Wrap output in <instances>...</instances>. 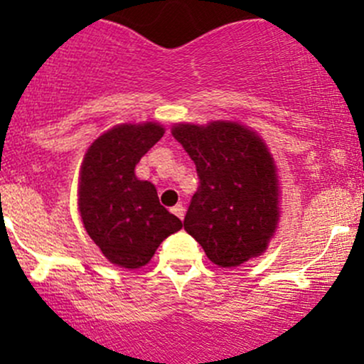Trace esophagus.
Wrapping results in <instances>:
<instances>
[{
  "instance_id": "34e87169",
  "label": "esophagus",
  "mask_w": 364,
  "mask_h": 364,
  "mask_svg": "<svg viewBox=\"0 0 364 364\" xmlns=\"http://www.w3.org/2000/svg\"><path fill=\"white\" fill-rule=\"evenodd\" d=\"M171 211L174 213V215L178 216V218H181V220L185 218V205H183V204H176L174 208L171 209Z\"/></svg>"
}]
</instances>
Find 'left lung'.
Listing matches in <instances>:
<instances>
[{"label":"left lung","mask_w":364,"mask_h":364,"mask_svg":"<svg viewBox=\"0 0 364 364\" xmlns=\"http://www.w3.org/2000/svg\"><path fill=\"white\" fill-rule=\"evenodd\" d=\"M172 135L199 174L185 230L220 267L262 255L280 223V178L269 148L240 121L176 123Z\"/></svg>","instance_id":"8db88e82"}]
</instances>
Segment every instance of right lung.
Masks as SVG:
<instances>
[{"mask_svg":"<svg viewBox=\"0 0 364 364\" xmlns=\"http://www.w3.org/2000/svg\"><path fill=\"white\" fill-rule=\"evenodd\" d=\"M156 121L121 123L98 135L84 151L77 205L87 236L105 259L139 269L181 220L160 204L153 183L135 176L139 160L164 137Z\"/></svg>","mask_w":364,"mask_h":364,"instance_id":"right-lung-1","label":"right lung"}]
</instances>
